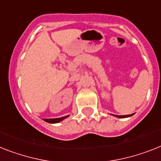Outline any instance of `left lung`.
I'll use <instances>...</instances> for the list:
<instances>
[{
    "label": "left lung",
    "mask_w": 161,
    "mask_h": 161,
    "mask_svg": "<svg viewBox=\"0 0 161 161\" xmlns=\"http://www.w3.org/2000/svg\"><path fill=\"white\" fill-rule=\"evenodd\" d=\"M133 115V114H128V115H114L116 117H118V118H127V117H130V116Z\"/></svg>",
    "instance_id": "1"
}]
</instances>
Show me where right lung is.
<instances>
[{"label": "right lung", "instance_id": "right-lung-1", "mask_svg": "<svg viewBox=\"0 0 161 161\" xmlns=\"http://www.w3.org/2000/svg\"><path fill=\"white\" fill-rule=\"evenodd\" d=\"M69 115L67 116H64V117H61V118H56V119H45V121L47 123H50V124H56V123H59L60 121H62L64 119L68 118Z\"/></svg>", "mask_w": 161, "mask_h": 161}]
</instances>
